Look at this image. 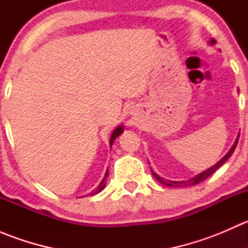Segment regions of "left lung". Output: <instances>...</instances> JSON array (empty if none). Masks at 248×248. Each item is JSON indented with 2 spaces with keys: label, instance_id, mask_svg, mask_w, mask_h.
Here are the masks:
<instances>
[{
  "label": "left lung",
  "instance_id": "8db88e82",
  "mask_svg": "<svg viewBox=\"0 0 248 248\" xmlns=\"http://www.w3.org/2000/svg\"><path fill=\"white\" fill-rule=\"evenodd\" d=\"M215 43H216V41H215V39L212 38L211 41H210V44H211V46H214ZM239 137H240V133L237 134V138H236V140H235V142H234V144H232V149L229 150L228 152H227V155H226V156L223 157V158L221 159V161H218V162H217V163L215 164V166H212L211 168L206 169V170L202 171L201 174H198V175H196V176L191 177V179H189V180H186V181H172V180H167V179H163V177H161V176H159V175H157L156 172L151 170V171H152V175H154V176L156 177V179L158 180V181L161 182L162 185H164V186H167V187L194 186V185H197V184H199V182L204 181V180H205V179H207V177H209L210 175H211V174H214V172L216 171L217 169H218L219 167H221L222 164H223L224 162H226L227 159H228L229 157L232 156V152H234V150H235V147H236V145H237V140H239Z\"/></svg>",
  "mask_w": 248,
  "mask_h": 248
}]
</instances>
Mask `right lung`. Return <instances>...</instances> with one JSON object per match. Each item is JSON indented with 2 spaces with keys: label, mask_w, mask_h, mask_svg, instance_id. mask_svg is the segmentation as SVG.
<instances>
[{
  "label": "right lung",
  "mask_w": 248,
  "mask_h": 248,
  "mask_svg": "<svg viewBox=\"0 0 248 248\" xmlns=\"http://www.w3.org/2000/svg\"><path fill=\"white\" fill-rule=\"evenodd\" d=\"M122 132H124V126H122V124H120L119 127H116V128L114 129V132H112L111 133V136H110V146H111L112 145V142H114V140L117 138V137L120 136V134L122 133ZM109 175V171L107 170V172H106V175H104V179L102 180V182L101 184H99V186H98V188H97V191L94 192V193H92L91 196H94V194H97V193H99V192L102 191V189L104 188V187H106V180H107V176H108Z\"/></svg>",
  "instance_id": "add662e5"
}]
</instances>
